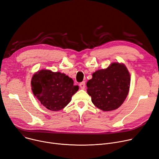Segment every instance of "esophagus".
Segmentation results:
<instances>
[{"label":"esophagus","instance_id":"obj_1","mask_svg":"<svg viewBox=\"0 0 159 159\" xmlns=\"http://www.w3.org/2000/svg\"><path fill=\"white\" fill-rule=\"evenodd\" d=\"M80 87L81 89H84L85 88V81H83L81 83H80Z\"/></svg>","mask_w":159,"mask_h":159}]
</instances>
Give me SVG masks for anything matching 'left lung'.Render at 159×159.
Wrapping results in <instances>:
<instances>
[{"label":"left lung","instance_id":"obj_1","mask_svg":"<svg viewBox=\"0 0 159 159\" xmlns=\"http://www.w3.org/2000/svg\"><path fill=\"white\" fill-rule=\"evenodd\" d=\"M130 85L129 73L123 63H112L105 69L92 74L87 83L92 102L102 111L118 108L126 98Z\"/></svg>","mask_w":159,"mask_h":159}]
</instances>
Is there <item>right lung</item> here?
I'll return each mask as SVG.
<instances>
[{"label":"right lung","mask_w":159,"mask_h":159,"mask_svg":"<svg viewBox=\"0 0 159 159\" xmlns=\"http://www.w3.org/2000/svg\"><path fill=\"white\" fill-rule=\"evenodd\" d=\"M31 84L34 96L51 111H58L66 107L79 89L78 85H74L72 78L63 73L50 70L36 72Z\"/></svg>","instance_id":"right-lung-1"}]
</instances>
